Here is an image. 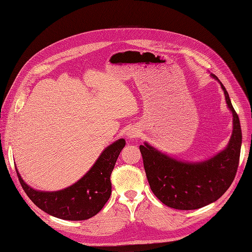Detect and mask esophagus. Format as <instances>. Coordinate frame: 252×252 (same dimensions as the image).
Segmentation results:
<instances>
[{
	"label": "esophagus",
	"instance_id": "1",
	"mask_svg": "<svg viewBox=\"0 0 252 252\" xmlns=\"http://www.w3.org/2000/svg\"><path fill=\"white\" fill-rule=\"evenodd\" d=\"M138 135H139V132H138L137 128H131L127 132V136H128V138H131V139L138 137Z\"/></svg>",
	"mask_w": 252,
	"mask_h": 252
}]
</instances>
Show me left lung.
Listing matches in <instances>:
<instances>
[{"label":"left lung","instance_id":"left-lung-1","mask_svg":"<svg viewBox=\"0 0 252 252\" xmlns=\"http://www.w3.org/2000/svg\"><path fill=\"white\" fill-rule=\"evenodd\" d=\"M224 91L232 113V134L227 146L209 160L197 163L179 161L148 143L140 145L146 178L156 196L167 207L176 210H196L219 199L234 181L240 160L242 131L239 116Z\"/></svg>","mask_w":252,"mask_h":252}]
</instances>
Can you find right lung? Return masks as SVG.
Instances as JSON below:
<instances>
[{"instance_id": "add662e5", "label": "right lung", "mask_w": 252, "mask_h": 252, "mask_svg": "<svg viewBox=\"0 0 252 252\" xmlns=\"http://www.w3.org/2000/svg\"><path fill=\"white\" fill-rule=\"evenodd\" d=\"M125 145V139H118L106 147L89 171L65 189L53 192L35 190L24 182L15 167L18 181L29 198L43 212L63 220H86L95 216L110 198V176Z\"/></svg>"}]
</instances>
